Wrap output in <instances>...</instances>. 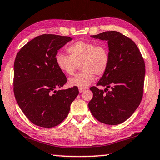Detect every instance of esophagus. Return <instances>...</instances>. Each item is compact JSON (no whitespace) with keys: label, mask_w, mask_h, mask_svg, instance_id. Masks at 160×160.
Listing matches in <instances>:
<instances>
[{"label":"esophagus","mask_w":160,"mask_h":160,"mask_svg":"<svg viewBox=\"0 0 160 160\" xmlns=\"http://www.w3.org/2000/svg\"><path fill=\"white\" fill-rule=\"evenodd\" d=\"M78 91H79V93H83L85 91L84 89H78Z\"/></svg>","instance_id":"1"}]
</instances>
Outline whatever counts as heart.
Segmentation results:
<instances>
[{
	"instance_id": "1",
	"label": "heart",
	"mask_w": 160,
	"mask_h": 160,
	"mask_svg": "<svg viewBox=\"0 0 160 160\" xmlns=\"http://www.w3.org/2000/svg\"><path fill=\"white\" fill-rule=\"evenodd\" d=\"M69 53L58 52L55 55V63L61 71L72 75L80 65L82 71L68 81L71 87L84 89L94 80V74L102 76L107 71L110 63V54L108 48L94 42L78 41L67 48Z\"/></svg>"
}]
</instances>
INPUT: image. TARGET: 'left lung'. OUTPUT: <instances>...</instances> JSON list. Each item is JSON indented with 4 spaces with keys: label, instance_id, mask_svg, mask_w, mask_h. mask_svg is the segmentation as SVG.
I'll return each mask as SVG.
<instances>
[{
    "label": "left lung",
    "instance_id": "8db88e82",
    "mask_svg": "<svg viewBox=\"0 0 160 160\" xmlns=\"http://www.w3.org/2000/svg\"><path fill=\"white\" fill-rule=\"evenodd\" d=\"M92 38L108 42L110 63L97 86L92 87L93 97L89 102L92 114L99 122L118 125L128 119L142 101L145 63L135 42L116 31H109ZM111 90L108 91V88Z\"/></svg>",
    "mask_w": 160,
    "mask_h": 160
}]
</instances>
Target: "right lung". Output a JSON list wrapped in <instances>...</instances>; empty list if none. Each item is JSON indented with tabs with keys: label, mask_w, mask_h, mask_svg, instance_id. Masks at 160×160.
I'll list each match as a JSON object with an SVG mask.
<instances>
[{
	"label": "right lung",
	"mask_w": 160,
	"mask_h": 160,
	"mask_svg": "<svg viewBox=\"0 0 160 160\" xmlns=\"http://www.w3.org/2000/svg\"><path fill=\"white\" fill-rule=\"evenodd\" d=\"M72 38L42 34L27 43L14 61L13 92L21 110L32 123L52 128L68 115L78 87L56 90L67 78L57 66L58 51Z\"/></svg>",
	"instance_id": "1"
}]
</instances>
